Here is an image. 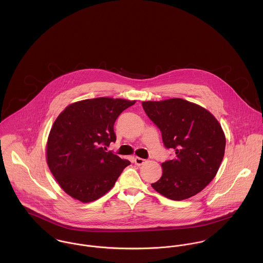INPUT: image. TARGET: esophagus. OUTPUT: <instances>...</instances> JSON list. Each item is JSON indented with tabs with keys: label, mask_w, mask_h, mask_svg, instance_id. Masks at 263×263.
Masks as SVG:
<instances>
[{
	"label": "esophagus",
	"mask_w": 263,
	"mask_h": 263,
	"mask_svg": "<svg viewBox=\"0 0 263 263\" xmlns=\"http://www.w3.org/2000/svg\"><path fill=\"white\" fill-rule=\"evenodd\" d=\"M146 162H147V161H146L145 159H143V158H140V157H136V158H135V164L138 165V166H142V165H144Z\"/></svg>",
	"instance_id": "34e87169"
}]
</instances>
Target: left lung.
Wrapping results in <instances>:
<instances>
[{
	"label": "left lung",
	"instance_id": "obj_1",
	"mask_svg": "<svg viewBox=\"0 0 263 263\" xmlns=\"http://www.w3.org/2000/svg\"><path fill=\"white\" fill-rule=\"evenodd\" d=\"M142 104L160 128L165 147L175 151L174 159L162 163V176L152 187L172 200L197 194L215 178L225 155L220 122L202 106L181 98Z\"/></svg>",
	"mask_w": 263,
	"mask_h": 263
}]
</instances>
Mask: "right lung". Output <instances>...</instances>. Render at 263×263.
<instances>
[{
  "label": "right lung",
  "instance_id": "add662e5",
  "mask_svg": "<svg viewBox=\"0 0 263 263\" xmlns=\"http://www.w3.org/2000/svg\"><path fill=\"white\" fill-rule=\"evenodd\" d=\"M136 100L99 97L68 105L54 120L46 143V162L63 190L81 202L94 201L114 186L130 164L107 147L113 125Z\"/></svg>",
  "mask_w": 263,
  "mask_h": 263
}]
</instances>
